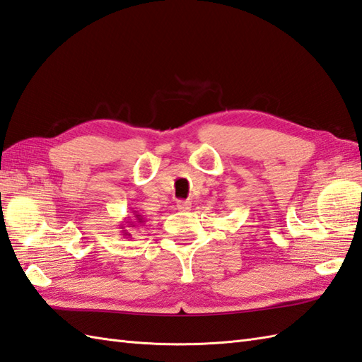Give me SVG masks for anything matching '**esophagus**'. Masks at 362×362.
I'll return each instance as SVG.
<instances>
[{"label":"esophagus","instance_id":"34e87169","mask_svg":"<svg viewBox=\"0 0 362 362\" xmlns=\"http://www.w3.org/2000/svg\"><path fill=\"white\" fill-rule=\"evenodd\" d=\"M190 207H192V203L189 202V199H178V202H176V209L181 212L190 211Z\"/></svg>","mask_w":362,"mask_h":362}]
</instances>
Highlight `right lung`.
Returning a JSON list of instances; mask_svg holds the SVG:
<instances>
[{
    "label": "right lung",
    "mask_w": 362,
    "mask_h": 362,
    "mask_svg": "<svg viewBox=\"0 0 362 362\" xmlns=\"http://www.w3.org/2000/svg\"><path fill=\"white\" fill-rule=\"evenodd\" d=\"M133 216H134V218H130V216H127L125 221H122V223L119 224V228L122 229V235H124V237H127V238L132 235L130 232H128V229H130V228H134V226H142V224L146 223V218H144L142 215H139V212H138V211H133ZM125 223L127 224V227L124 226Z\"/></svg>",
    "instance_id": "obj_1"
}]
</instances>
